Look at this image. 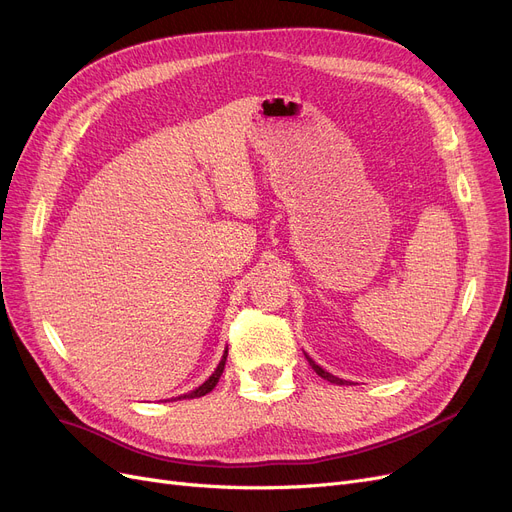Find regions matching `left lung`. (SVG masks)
Returning a JSON list of instances; mask_svg holds the SVG:
<instances>
[{
  "mask_svg": "<svg viewBox=\"0 0 512 512\" xmlns=\"http://www.w3.org/2000/svg\"><path fill=\"white\" fill-rule=\"evenodd\" d=\"M306 358H308V356H306ZM308 362H310V367L314 369V373H316V375H321L323 379H327V381H331V383H337V385H346V381H344V379H337L335 375H331V373L323 371V369L319 367V364H316L312 358H308Z\"/></svg>",
  "mask_w": 512,
  "mask_h": 512,
  "instance_id": "8db88e82",
  "label": "left lung"
}]
</instances>
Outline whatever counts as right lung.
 Masks as SVG:
<instances>
[{"mask_svg":"<svg viewBox=\"0 0 512 512\" xmlns=\"http://www.w3.org/2000/svg\"><path fill=\"white\" fill-rule=\"evenodd\" d=\"M225 362H227V350H225V354H223V360L218 362V367H216V371L212 373V377L206 381V383H202L198 389H193L191 394H185V396H181V398H200V396H206L208 392H212V389L216 387V383H218V379H221V375H223V371H225ZM179 398V400H181Z\"/></svg>","mask_w":512,"mask_h":512,"instance_id":"1","label":"right lung"}]
</instances>
